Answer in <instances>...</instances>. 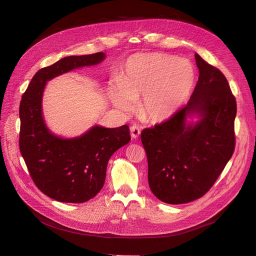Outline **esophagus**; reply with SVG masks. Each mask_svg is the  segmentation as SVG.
Returning a JSON list of instances; mask_svg holds the SVG:
<instances>
[{
  "instance_id": "1",
  "label": "esophagus",
  "mask_w": 256,
  "mask_h": 256,
  "mask_svg": "<svg viewBox=\"0 0 256 256\" xmlns=\"http://www.w3.org/2000/svg\"><path fill=\"white\" fill-rule=\"evenodd\" d=\"M140 132H141V130H140V128L138 126L132 124L130 126V136H132V139H137L139 137V135H140Z\"/></svg>"
}]
</instances>
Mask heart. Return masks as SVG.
<instances>
[{
	"mask_svg": "<svg viewBox=\"0 0 256 256\" xmlns=\"http://www.w3.org/2000/svg\"><path fill=\"white\" fill-rule=\"evenodd\" d=\"M119 85L110 90L113 104L124 113L142 98L140 113L148 122L169 119L189 98L195 82L193 64L184 58L160 52L130 56L119 76Z\"/></svg>",
	"mask_w": 256,
	"mask_h": 256,
	"instance_id": "obj_1",
	"label": "heart"
}]
</instances>
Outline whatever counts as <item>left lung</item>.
<instances>
[{
	"label": "left lung",
	"mask_w": 256,
	"mask_h": 256,
	"mask_svg": "<svg viewBox=\"0 0 256 256\" xmlns=\"http://www.w3.org/2000/svg\"><path fill=\"white\" fill-rule=\"evenodd\" d=\"M199 78L190 100L164 122L144 128L141 141L154 196L169 204L191 202L216 182L236 146V102L225 76L195 54ZM200 120L192 125L188 116Z\"/></svg>",
	"instance_id": "left-lung-1"
}]
</instances>
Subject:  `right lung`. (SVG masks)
<instances>
[{"instance_id":"obj_1","label":"right lung","mask_w":256,"mask_h":256,"mask_svg":"<svg viewBox=\"0 0 256 256\" xmlns=\"http://www.w3.org/2000/svg\"><path fill=\"white\" fill-rule=\"evenodd\" d=\"M104 57V52L65 57L39 70L22 96L20 154L38 189L60 202H86L102 190L110 158L130 140V128L96 126L76 138L55 136L42 118L44 85L74 68L98 64Z\"/></svg>"}]
</instances>
